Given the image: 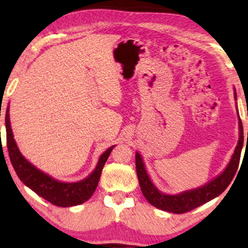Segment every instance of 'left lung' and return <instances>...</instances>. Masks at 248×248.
Segmentation results:
<instances>
[{"label": "left lung", "instance_id": "obj_1", "mask_svg": "<svg viewBox=\"0 0 248 248\" xmlns=\"http://www.w3.org/2000/svg\"><path fill=\"white\" fill-rule=\"evenodd\" d=\"M233 97L237 100L236 90L233 89ZM237 116H238V131L239 138L237 146L233 151V154L230 158L228 165L225 167L220 174L209 181L203 186L194 187V189L182 191L180 193L169 194L164 193L153 182L151 176L146 170L144 159L138 152H136V170H137L139 186H140L141 192L144 194L149 203L154 205L157 209L163 211L172 212V214H184V212L191 211L193 209L200 207V205L207 203L212 199L217 198L224 191L227 189L229 183L232 182L233 175H235L237 167H238L240 153H242L243 144H244V132L242 120L239 118L238 108H237ZM248 140V132H247Z\"/></svg>", "mask_w": 248, "mask_h": 248}]
</instances>
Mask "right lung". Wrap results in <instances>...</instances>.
Instances as JSON below:
<instances>
[{"mask_svg":"<svg viewBox=\"0 0 248 248\" xmlns=\"http://www.w3.org/2000/svg\"><path fill=\"white\" fill-rule=\"evenodd\" d=\"M5 128L10 160L19 179L22 181L24 186L40 195L45 200L62 208L82 204L92 197L99 183L104 164L109 157L110 153L116 147V145L111 146L103 154H101L95 169L85 179L76 181V182H62L34 166L20 152L15 136H13L11 121H10V103L5 112Z\"/></svg>","mask_w":248,"mask_h":248,"instance_id":"obj_1","label":"right lung"}]
</instances>
